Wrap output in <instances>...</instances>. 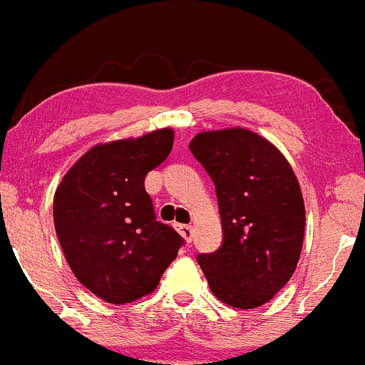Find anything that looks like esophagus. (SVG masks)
<instances>
[{
    "mask_svg": "<svg viewBox=\"0 0 365 365\" xmlns=\"http://www.w3.org/2000/svg\"><path fill=\"white\" fill-rule=\"evenodd\" d=\"M178 232L182 234V237L187 243L192 241V227H190V225H178Z\"/></svg>",
    "mask_w": 365,
    "mask_h": 365,
    "instance_id": "obj_1",
    "label": "esophagus"
}]
</instances>
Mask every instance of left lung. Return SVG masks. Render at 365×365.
Wrapping results in <instances>:
<instances>
[{
	"label": "left lung",
	"instance_id": "left-lung-1",
	"mask_svg": "<svg viewBox=\"0 0 365 365\" xmlns=\"http://www.w3.org/2000/svg\"><path fill=\"white\" fill-rule=\"evenodd\" d=\"M189 149L216 185L223 229V245L200 254V267L220 301L257 308L297 268L306 223L297 176L274 144L243 128L198 133Z\"/></svg>",
	"mask_w": 365,
	"mask_h": 365
}]
</instances>
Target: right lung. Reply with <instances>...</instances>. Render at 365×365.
<instances>
[{
	"label": "right lung",
	"mask_w": 365,
	"mask_h": 365,
	"mask_svg": "<svg viewBox=\"0 0 365 365\" xmlns=\"http://www.w3.org/2000/svg\"><path fill=\"white\" fill-rule=\"evenodd\" d=\"M175 131L98 144L61 180L53 225L71 272L91 294L125 304L151 294L182 236L156 221L144 180L169 156Z\"/></svg>",
	"instance_id": "obj_1"
}]
</instances>
